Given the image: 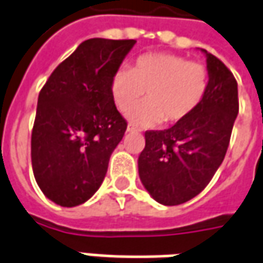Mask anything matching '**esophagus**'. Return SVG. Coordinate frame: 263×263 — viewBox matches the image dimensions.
Returning <instances> with one entry per match:
<instances>
[{"instance_id":"esophagus-1","label":"esophagus","mask_w":263,"mask_h":263,"mask_svg":"<svg viewBox=\"0 0 263 263\" xmlns=\"http://www.w3.org/2000/svg\"><path fill=\"white\" fill-rule=\"evenodd\" d=\"M139 130L135 127V126H132V124H128L127 126V133H137Z\"/></svg>"}]
</instances>
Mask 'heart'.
<instances>
[{"mask_svg":"<svg viewBox=\"0 0 263 263\" xmlns=\"http://www.w3.org/2000/svg\"><path fill=\"white\" fill-rule=\"evenodd\" d=\"M209 74L200 63L169 52L144 54L133 68L119 67L110 88L114 103L126 113L144 97L149 100L128 114L135 126L152 127L163 120L177 123L193 113L208 91Z\"/></svg>","mask_w":263,"mask_h":263,"instance_id":"1","label":"heart"}]
</instances>
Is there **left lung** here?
Listing matches in <instances>:
<instances>
[{
    "instance_id": "obj_1",
    "label": "left lung",
    "mask_w": 263,
    "mask_h": 263,
    "mask_svg": "<svg viewBox=\"0 0 263 263\" xmlns=\"http://www.w3.org/2000/svg\"><path fill=\"white\" fill-rule=\"evenodd\" d=\"M209 74L199 107L167 130L146 132L139 176L156 202L176 206L197 196L225 159L239 111L238 83L228 67L200 48Z\"/></svg>"
}]
</instances>
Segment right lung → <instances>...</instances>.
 Listing matches in <instances>:
<instances>
[{
    "label": "right lung",
    "instance_id": "1",
    "mask_svg": "<svg viewBox=\"0 0 263 263\" xmlns=\"http://www.w3.org/2000/svg\"><path fill=\"white\" fill-rule=\"evenodd\" d=\"M135 44L136 40H86L40 91L32 172L38 187L55 204L84 203L104 180L110 156L127 128L110 81Z\"/></svg>",
    "mask_w": 263,
    "mask_h": 263
}]
</instances>
